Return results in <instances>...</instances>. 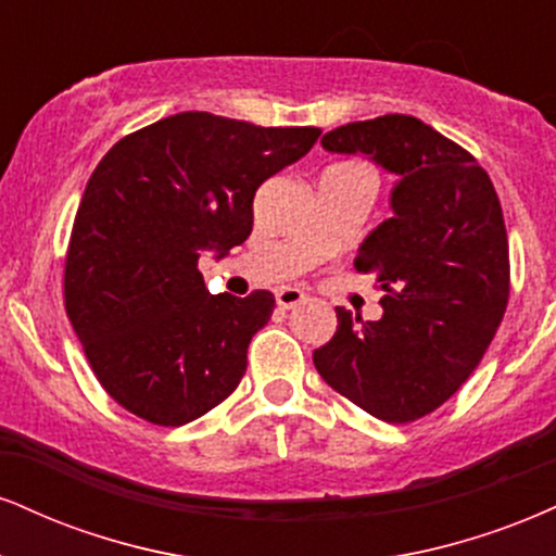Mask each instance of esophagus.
<instances>
[{"label": "esophagus", "mask_w": 556, "mask_h": 556, "mask_svg": "<svg viewBox=\"0 0 556 556\" xmlns=\"http://www.w3.org/2000/svg\"><path fill=\"white\" fill-rule=\"evenodd\" d=\"M274 298H277V305L282 307V311H290V307L305 303V292L295 290V287H282V290H277Z\"/></svg>", "instance_id": "obj_1"}]
</instances>
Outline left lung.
Returning a JSON list of instances; mask_svg holds the SVG:
<instances>
[{
    "mask_svg": "<svg viewBox=\"0 0 556 556\" xmlns=\"http://www.w3.org/2000/svg\"><path fill=\"white\" fill-rule=\"evenodd\" d=\"M329 152H363L401 180L393 217L354 258L386 292L383 318L337 307V333L313 352L333 391L391 425L443 406L477 370L510 298L507 230L469 150L404 113L326 134Z\"/></svg>",
    "mask_w": 556,
    "mask_h": 556,
    "instance_id": "obj_1",
    "label": "left lung"
}]
</instances>
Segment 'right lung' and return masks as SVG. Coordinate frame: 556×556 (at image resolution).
Segmentation results:
<instances>
[{"mask_svg": "<svg viewBox=\"0 0 556 556\" xmlns=\"http://www.w3.org/2000/svg\"><path fill=\"white\" fill-rule=\"evenodd\" d=\"M318 137L186 111L126 134L92 170L66 245L64 307L126 412L180 427L236 391L274 295H210L199 256L243 243L258 186Z\"/></svg>", "mask_w": 556, "mask_h": 556, "instance_id": "right-lung-1", "label": "right lung"}]
</instances>
